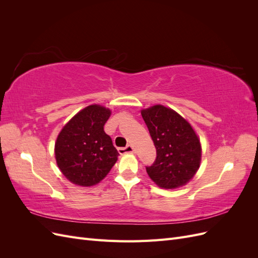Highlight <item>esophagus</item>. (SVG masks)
Segmentation results:
<instances>
[{"instance_id":"esophagus-1","label":"esophagus","mask_w":258,"mask_h":258,"mask_svg":"<svg viewBox=\"0 0 258 258\" xmlns=\"http://www.w3.org/2000/svg\"><path fill=\"white\" fill-rule=\"evenodd\" d=\"M134 147L131 145H127L126 147H118V153L119 154H127V153H134Z\"/></svg>"}]
</instances>
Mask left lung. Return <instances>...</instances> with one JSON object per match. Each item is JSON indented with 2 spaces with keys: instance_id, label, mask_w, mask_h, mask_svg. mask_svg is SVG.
<instances>
[{
  "instance_id": "1",
  "label": "left lung",
  "mask_w": 258,
  "mask_h": 258,
  "mask_svg": "<svg viewBox=\"0 0 258 258\" xmlns=\"http://www.w3.org/2000/svg\"><path fill=\"white\" fill-rule=\"evenodd\" d=\"M142 117L156 147V159L146 172L162 188L185 185L200 166L201 145L190 124L171 108L155 105Z\"/></svg>"
}]
</instances>
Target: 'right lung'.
Segmentation results:
<instances>
[{
  "label": "right lung",
  "instance_id": "right-lung-1",
  "mask_svg": "<svg viewBox=\"0 0 258 258\" xmlns=\"http://www.w3.org/2000/svg\"><path fill=\"white\" fill-rule=\"evenodd\" d=\"M111 111L89 105L77 113L58 136L54 155L59 169L72 183L92 186L103 179L117 160L118 152L104 132Z\"/></svg>",
  "mask_w": 258,
  "mask_h": 258
}]
</instances>
